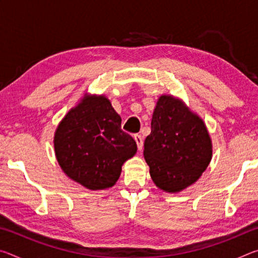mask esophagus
<instances>
[{"instance_id":"obj_1","label":"esophagus","mask_w":258,"mask_h":258,"mask_svg":"<svg viewBox=\"0 0 258 258\" xmlns=\"http://www.w3.org/2000/svg\"><path fill=\"white\" fill-rule=\"evenodd\" d=\"M134 140H135V142H137V146L139 148V150H141L142 149V146H143V139H142V137L140 134H135L134 135Z\"/></svg>"}]
</instances>
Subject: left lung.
I'll return each mask as SVG.
<instances>
[{"label": "left lung", "instance_id": "left-lung-1", "mask_svg": "<svg viewBox=\"0 0 258 258\" xmlns=\"http://www.w3.org/2000/svg\"><path fill=\"white\" fill-rule=\"evenodd\" d=\"M143 156L157 187L177 194L199 180L213 157L205 121L172 94L157 100Z\"/></svg>", "mask_w": 258, "mask_h": 258}]
</instances>
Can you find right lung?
Segmentation results:
<instances>
[{"label": "right lung", "instance_id": "add662e5", "mask_svg": "<svg viewBox=\"0 0 258 258\" xmlns=\"http://www.w3.org/2000/svg\"><path fill=\"white\" fill-rule=\"evenodd\" d=\"M120 125V116L106 95L85 93L54 132V154L62 172L89 190L115 185L121 166L138 150Z\"/></svg>", "mask_w": 258, "mask_h": 258}]
</instances>
